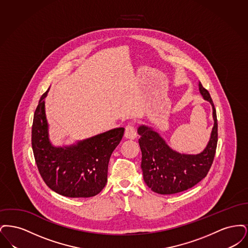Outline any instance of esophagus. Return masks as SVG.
<instances>
[{
    "label": "esophagus",
    "mask_w": 248,
    "mask_h": 248,
    "mask_svg": "<svg viewBox=\"0 0 248 248\" xmlns=\"http://www.w3.org/2000/svg\"><path fill=\"white\" fill-rule=\"evenodd\" d=\"M125 138L129 139V140H134L136 137H137V132L135 129V126H134V124L130 123L126 126H125Z\"/></svg>",
    "instance_id": "obj_1"
}]
</instances>
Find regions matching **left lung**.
Instances as JSON below:
<instances>
[{
  "label": "left lung",
  "mask_w": 248,
  "mask_h": 248,
  "mask_svg": "<svg viewBox=\"0 0 248 248\" xmlns=\"http://www.w3.org/2000/svg\"><path fill=\"white\" fill-rule=\"evenodd\" d=\"M200 93L211 103L213 126L211 138L202 153L196 155L178 154L170 149L153 129L139 127L141 150V168L145 183L159 194H175L192 188L206 177L214 161L217 144V119L209 92L199 83Z\"/></svg>",
  "instance_id": "left-lung-1"
}]
</instances>
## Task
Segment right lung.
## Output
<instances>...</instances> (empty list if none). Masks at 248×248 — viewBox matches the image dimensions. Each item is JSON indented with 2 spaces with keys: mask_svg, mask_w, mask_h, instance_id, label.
<instances>
[{
  "mask_svg": "<svg viewBox=\"0 0 248 248\" xmlns=\"http://www.w3.org/2000/svg\"><path fill=\"white\" fill-rule=\"evenodd\" d=\"M36 108L31 130V146L39 173L46 184L60 195L89 198L106 186L108 165L121 141L124 128L109 130L77 145L55 148L48 140L45 97Z\"/></svg>",
  "mask_w": 248,
  "mask_h": 248,
  "instance_id": "right-lung-1",
  "label": "right lung"
}]
</instances>
